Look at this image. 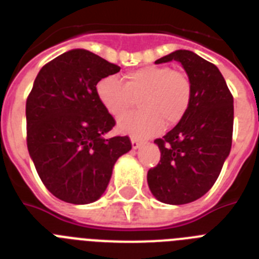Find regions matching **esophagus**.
Returning <instances> with one entry per match:
<instances>
[{
	"label": "esophagus",
	"instance_id": "obj_1",
	"mask_svg": "<svg viewBox=\"0 0 259 259\" xmlns=\"http://www.w3.org/2000/svg\"><path fill=\"white\" fill-rule=\"evenodd\" d=\"M141 145H142V141L137 139L136 137H132V146H133V148H134V150H136V148H138Z\"/></svg>",
	"mask_w": 259,
	"mask_h": 259
}]
</instances>
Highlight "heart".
<instances>
[{
	"label": "heart",
	"mask_w": 259,
	"mask_h": 259,
	"mask_svg": "<svg viewBox=\"0 0 259 259\" xmlns=\"http://www.w3.org/2000/svg\"><path fill=\"white\" fill-rule=\"evenodd\" d=\"M125 83L116 75L102 78L96 94L108 113L118 117L139 99L141 111L123 114L118 129L133 137L154 136L164 127L176 125L188 113L193 99L192 80L184 71L165 65H150L127 71Z\"/></svg>",
	"instance_id": "obj_1"
}]
</instances>
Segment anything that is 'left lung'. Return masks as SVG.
I'll use <instances>...</instances> for the list:
<instances>
[{"label": "left lung", "instance_id": "8db88e82", "mask_svg": "<svg viewBox=\"0 0 259 259\" xmlns=\"http://www.w3.org/2000/svg\"><path fill=\"white\" fill-rule=\"evenodd\" d=\"M179 61L192 80L193 99L188 113L163 138L160 161L147 173L157 201L185 204L212 188L231 151L233 96L217 66L190 51L180 49L155 64Z\"/></svg>", "mask_w": 259, "mask_h": 259}]
</instances>
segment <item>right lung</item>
<instances>
[{"mask_svg": "<svg viewBox=\"0 0 259 259\" xmlns=\"http://www.w3.org/2000/svg\"><path fill=\"white\" fill-rule=\"evenodd\" d=\"M121 67L73 49L41 67L26 102L27 147L37 175L61 201L86 204L102 197L114 163L132 150L127 136L104 138L116 121L96 94Z\"/></svg>", "mask_w": 259, "mask_h": 259, "instance_id": "obj_1", "label": "right lung"}]
</instances>
